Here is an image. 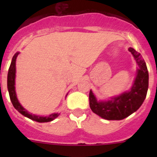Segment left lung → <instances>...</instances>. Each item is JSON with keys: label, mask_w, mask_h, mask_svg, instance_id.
Here are the masks:
<instances>
[{"label": "left lung", "mask_w": 157, "mask_h": 157, "mask_svg": "<svg viewBox=\"0 0 157 157\" xmlns=\"http://www.w3.org/2000/svg\"><path fill=\"white\" fill-rule=\"evenodd\" d=\"M138 65V75L130 90L112 98L108 101L98 102L90 91V106L95 114L108 120H120L131 115L144 102L149 87V72L145 62L134 48H129Z\"/></svg>", "instance_id": "left-lung-1"}]
</instances>
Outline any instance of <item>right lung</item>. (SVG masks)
I'll return each mask as SVG.
<instances>
[{
  "label": "right lung",
  "instance_id": "right-lung-1",
  "mask_svg": "<svg viewBox=\"0 0 157 157\" xmlns=\"http://www.w3.org/2000/svg\"><path fill=\"white\" fill-rule=\"evenodd\" d=\"M19 52L16 53L14 55L13 58H12V63H11L9 69H8V93H9V97H10L11 101H12V105H13L14 108L16 109L19 112H20L22 115H23L26 117H28L29 119L34 120V121L39 122V123H45V122H50L52 120H55L59 114L58 113H54V114H51L50 116H48V117H42V116H34L28 113L27 111L23 109L21 105L19 103L17 98H16V90H15V77H16V59L17 57Z\"/></svg>",
  "mask_w": 157,
  "mask_h": 157
}]
</instances>
